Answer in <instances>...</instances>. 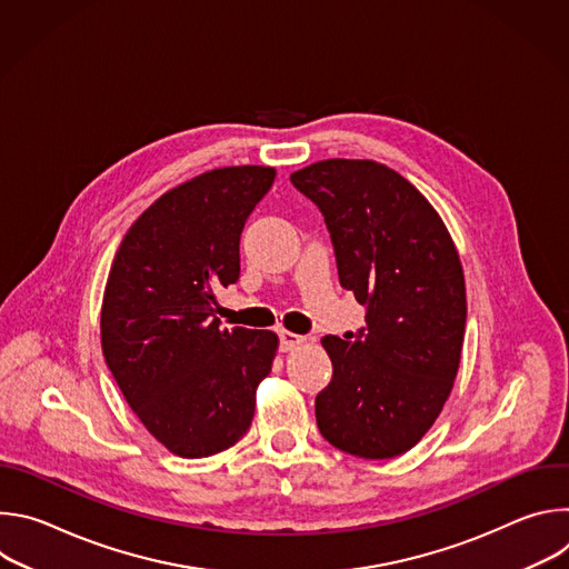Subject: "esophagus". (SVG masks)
<instances>
[{
    "instance_id": "obj_1",
    "label": "esophagus",
    "mask_w": 569,
    "mask_h": 569,
    "mask_svg": "<svg viewBox=\"0 0 569 569\" xmlns=\"http://www.w3.org/2000/svg\"><path fill=\"white\" fill-rule=\"evenodd\" d=\"M303 342H306L303 336H297V333H290V331H281V333H279V347H281V351H292V349H297V347L303 345Z\"/></svg>"
}]
</instances>
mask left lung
I'll use <instances>...</instances> for the list:
<instances>
[{"label":"left lung","mask_w":569,"mask_h":569,"mask_svg":"<svg viewBox=\"0 0 569 569\" xmlns=\"http://www.w3.org/2000/svg\"><path fill=\"white\" fill-rule=\"evenodd\" d=\"M290 182L333 240L342 288L367 327L321 347L333 380L315 398L321 437L342 452L389 459L441 415L461 360L466 283L455 242L426 196L371 159H323Z\"/></svg>","instance_id":"left-lung-1"}]
</instances>
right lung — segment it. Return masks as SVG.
I'll use <instances>...</instances> for the list:
<instances>
[{
  "mask_svg": "<svg viewBox=\"0 0 569 569\" xmlns=\"http://www.w3.org/2000/svg\"><path fill=\"white\" fill-rule=\"evenodd\" d=\"M272 167L207 171L157 198L114 254L101 306L106 362L146 430L173 455L211 457L252 426L272 331L220 329L216 292L238 281V242Z\"/></svg>",
  "mask_w": 569,
  "mask_h": 569,
  "instance_id": "right-lung-1",
  "label": "right lung"
}]
</instances>
